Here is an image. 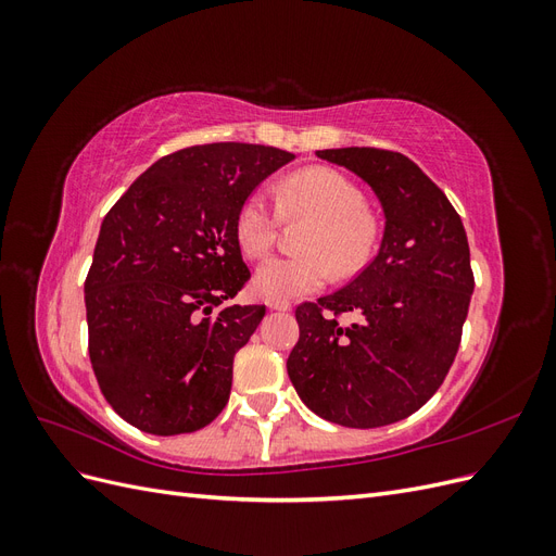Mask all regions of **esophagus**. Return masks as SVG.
I'll return each mask as SVG.
<instances>
[{"label":"esophagus","mask_w":556,"mask_h":556,"mask_svg":"<svg viewBox=\"0 0 556 556\" xmlns=\"http://www.w3.org/2000/svg\"><path fill=\"white\" fill-rule=\"evenodd\" d=\"M268 308H271V311H290L292 306L288 304V301H268Z\"/></svg>","instance_id":"obj_1"}]
</instances>
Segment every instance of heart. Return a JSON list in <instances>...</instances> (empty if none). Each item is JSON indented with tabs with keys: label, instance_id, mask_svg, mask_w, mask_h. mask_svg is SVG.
I'll return each mask as SVG.
<instances>
[{
	"label": "heart",
	"instance_id": "b5f03b06",
	"mask_svg": "<svg viewBox=\"0 0 556 556\" xmlns=\"http://www.w3.org/2000/svg\"><path fill=\"white\" fill-rule=\"evenodd\" d=\"M278 211L311 220L301 257L264 260L252 276V290L268 301H290L325 288L329 274H357L376 241V220L362 190L331 169H306L276 185ZM278 213L264 192H252L237 217V239L248 257L271 250Z\"/></svg>",
	"mask_w": 556,
	"mask_h": 556
}]
</instances>
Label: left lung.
<instances>
[{
	"label": "left lung",
	"instance_id": "8db88e82",
	"mask_svg": "<svg viewBox=\"0 0 556 556\" xmlns=\"http://www.w3.org/2000/svg\"><path fill=\"white\" fill-rule=\"evenodd\" d=\"M317 157L374 190L384 229L378 255L355 280L296 308L288 374L301 401L329 422L384 427L422 408L457 355L473 294L466 229L439 185L406 155L331 148ZM323 307L357 312L361 323L341 328Z\"/></svg>",
	"mask_w": 556,
	"mask_h": 556
}]
</instances>
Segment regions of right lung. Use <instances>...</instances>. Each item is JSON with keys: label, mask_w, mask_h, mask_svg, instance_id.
Masks as SVG:
<instances>
[{"label": "right lung", "mask_w": 556, "mask_h": 556, "mask_svg": "<svg viewBox=\"0 0 556 556\" xmlns=\"http://www.w3.org/2000/svg\"><path fill=\"white\" fill-rule=\"evenodd\" d=\"M255 143L182 148L157 160L106 213L86 280L90 362L131 427L192 433L217 417L233 355L264 306H223L250 278L237 217L292 162Z\"/></svg>", "instance_id": "add662e5"}]
</instances>
